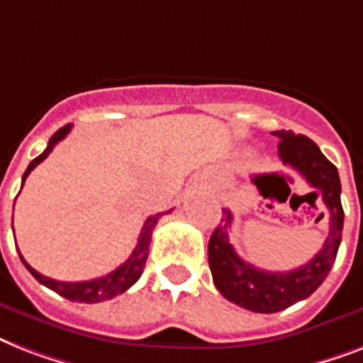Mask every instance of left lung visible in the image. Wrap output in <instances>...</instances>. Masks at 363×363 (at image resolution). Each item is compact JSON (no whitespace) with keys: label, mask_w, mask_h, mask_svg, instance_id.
Wrapping results in <instances>:
<instances>
[{"label":"left lung","mask_w":363,"mask_h":363,"mask_svg":"<svg viewBox=\"0 0 363 363\" xmlns=\"http://www.w3.org/2000/svg\"><path fill=\"white\" fill-rule=\"evenodd\" d=\"M279 137V154L282 164L296 169L311 186L320 192L330 211V233L324 247L315 258L292 271H265L247 264L230 242L232 213L224 211L226 224H218L209 239V267L218 292L232 303L254 313H277L307 299L332 269L343 232V207H341V181L337 167L320 152L315 141L292 130L273 131ZM259 194L265 192L259 181H254ZM324 216V215H322Z\"/></svg>","instance_id":"8db88e82"}]
</instances>
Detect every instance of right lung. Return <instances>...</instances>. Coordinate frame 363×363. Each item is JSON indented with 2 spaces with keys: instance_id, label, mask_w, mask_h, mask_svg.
I'll list each match as a JSON object with an SVG mask.
<instances>
[{
  "instance_id": "1",
  "label": "right lung",
  "mask_w": 363,
  "mask_h": 363,
  "mask_svg": "<svg viewBox=\"0 0 363 363\" xmlns=\"http://www.w3.org/2000/svg\"><path fill=\"white\" fill-rule=\"evenodd\" d=\"M69 131H71V124H67L64 125V128H60V130L56 131L50 139H48L47 148H45V150H43L35 160H31L30 165H28V169L24 171V175H22V186H24L26 177L30 175L31 171L35 169L37 165L41 164L43 160L52 152V148L56 147V143L62 141ZM167 213H171V211H167ZM167 213H158V215L148 216L147 222H145V226H143L141 230V235H139L135 250L131 252L130 258L125 259L122 265H118L115 271H111V273H107L105 277L92 279V281H84V282L54 281V279H48V277L41 275L39 271L33 269V267H31L24 258H22V254L18 252L20 259H22V264L26 265V269L30 271L31 275L35 277L43 286L50 288V290L60 294L62 298L69 299V301H79V303H99V301H105V299H113L116 298L118 294L125 292L128 288L133 286V284L139 281V277H141L143 269H145V264H147L148 247H150L154 226H156V222H158L160 216L167 215Z\"/></svg>"
}]
</instances>
